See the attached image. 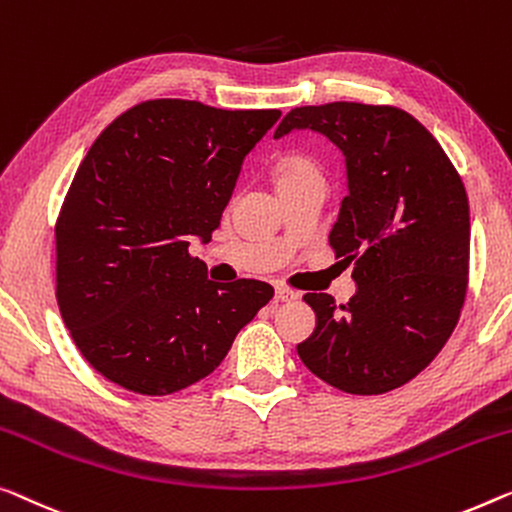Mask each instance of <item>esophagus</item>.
Masks as SVG:
<instances>
[{"mask_svg": "<svg viewBox=\"0 0 512 512\" xmlns=\"http://www.w3.org/2000/svg\"><path fill=\"white\" fill-rule=\"evenodd\" d=\"M296 299H299V294L292 292V289H287V287H276V301H280V303H289V301H296Z\"/></svg>", "mask_w": 512, "mask_h": 512, "instance_id": "34e87169", "label": "esophagus"}]
</instances>
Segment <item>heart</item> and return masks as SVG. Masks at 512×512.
<instances>
[{
	"label": "heart",
	"instance_id": "b5f03b06",
	"mask_svg": "<svg viewBox=\"0 0 512 512\" xmlns=\"http://www.w3.org/2000/svg\"><path fill=\"white\" fill-rule=\"evenodd\" d=\"M305 177H319V170L315 163H310L308 158H292L285 165V170L280 174V183L305 179Z\"/></svg>",
	"mask_w": 512,
	"mask_h": 512
}]
</instances>
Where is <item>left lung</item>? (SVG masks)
<instances>
[{"label": "left lung", "mask_w": 512, "mask_h": 512, "mask_svg": "<svg viewBox=\"0 0 512 512\" xmlns=\"http://www.w3.org/2000/svg\"><path fill=\"white\" fill-rule=\"evenodd\" d=\"M315 131L342 151L347 197L329 243L352 264L354 299L305 294L317 326L296 352L312 375L352 395L393 391L451 338L467 294L469 200L423 124L398 108H294L273 137Z\"/></svg>", "instance_id": "8db88e82"}]
</instances>
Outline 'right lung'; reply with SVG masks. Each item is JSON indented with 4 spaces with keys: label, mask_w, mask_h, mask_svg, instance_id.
<instances>
[{
    "label": "right lung",
    "mask_w": 512,
    "mask_h": 512,
    "mask_svg": "<svg viewBox=\"0 0 512 512\" xmlns=\"http://www.w3.org/2000/svg\"><path fill=\"white\" fill-rule=\"evenodd\" d=\"M280 110L158 98L119 114L91 144L57 218V303L105 379L167 395L204 379L273 287L213 282L190 257L209 241L241 165Z\"/></svg>",
    "instance_id": "obj_1"
}]
</instances>
